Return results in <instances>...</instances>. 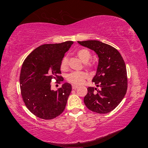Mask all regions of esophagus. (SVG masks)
Wrapping results in <instances>:
<instances>
[{"label": "esophagus", "instance_id": "1", "mask_svg": "<svg viewBox=\"0 0 148 148\" xmlns=\"http://www.w3.org/2000/svg\"><path fill=\"white\" fill-rule=\"evenodd\" d=\"M72 89H76L77 88V87H78V86H76V85H72Z\"/></svg>", "mask_w": 148, "mask_h": 148}]
</instances>
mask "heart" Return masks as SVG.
I'll use <instances>...</instances> for the list:
<instances>
[{"label": "heart", "mask_w": 148, "mask_h": 148, "mask_svg": "<svg viewBox=\"0 0 148 148\" xmlns=\"http://www.w3.org/2000/svg\"><path fill=\"white\" fill-rule=\"evenodd\" d=\"M77 56L79 59L81 60L84 63L88 62L90 59H91V54L89 50L86 49H82L77 52ZM69 63L67 57H64L62 60L61 63V69L62 71H65L68 69ZM87 75L86 73L83 72H72L67 76V79L71 83L76 85L82 84L86 79Z\"/></svg>", "instance_id": "1"}]
</instances>
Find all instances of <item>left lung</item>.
<instances>
[{
  "label": "left lung",
  "instance_id": "1",
  "mask_svg": "<svg viewBox=\"0 0 148 148\" xmlns=\"http://www.w3.org/2000/svg\"><path fill=\"white\" fill-rule=\"evenodd\" d=\"M77 42L94 51L99 57L97 72L92 82L100 89L89 87L84 103L87 108L96 113H108L118 106L127 92V69L124 60L116 48L102 42Z\"/></svg>",
  "mask_w": 148,
  "mask_h": 148
}]
</instances>
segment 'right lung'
<instances>
[{
	"label": "right lung",
	"mask_w": 148,
	"mask_h": 148,
	"mask_svg": "<svg viewBox=\"0 0 148 148\" xmlns=\"http://www.w3.org/2000/svg\"><path fill=\"white\" fill-rule=\"evenodd\" d=\"M72 41L44 44L30 53L22 65L19 84L25 104L31 113L41 119H52L62 113L72 91L64 83L57 91L51 89L52 79L62 81L61 63L73 44Z\"/></svg>",
	"instance_id": "obj_1"
}]
</instances>
